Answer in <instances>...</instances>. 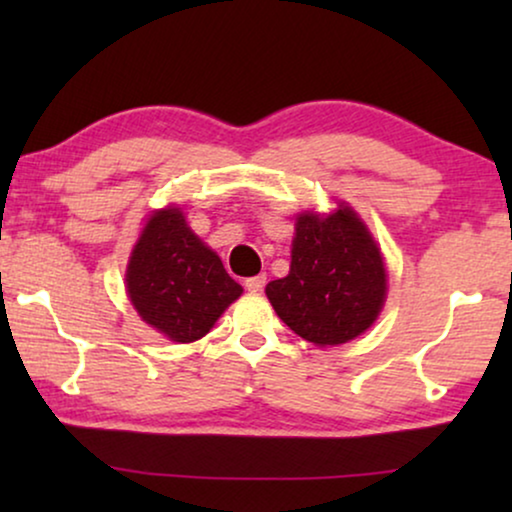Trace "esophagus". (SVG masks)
Listing matches in <instances>:
<instances>
[{"label":"esophagus","instance_id":"1","mask_svg":"<svg viewBox=\"0 0 512 512\" xmlns=\"http://www.w3.org/2000/svg\"><path fill=\"white\" fill-rule=\"evenodd\" d=\"M244 286H247V291H251V293H258V291H263V286H265V275L249 277L247 282H244Z\"/></svg>","mask_w":512,"mask_h":512}]
</instances>
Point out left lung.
<instances>
[{
	"label": "left lung",
	"mask_w": 512,
	"mask_h": 512,
	"mask_svg": "<svg viewBox=\"0 0 512 512\" xmlns=\"http://www.w3.org/2000/svg\"><path fill=\"white\" fill-rule=\"evenodd\" d=\"M265 293L293 333L333 347L373 326L387 298V270L366 223L340 202L326 216L298 214L289 275Z\"/></svg>",
	"instance_id": "left-lung-1"
}]
</instances>
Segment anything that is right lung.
<instances>
[{
	"instance_id": "1",
	"label": "right lung",
	"mask_w": 512,
	"mask_h": 512,
	"mask_svg": "<svg viewBox=\"0 0 512 512\" xmlns=\"http://www.w3.org/2000/svg\"><path fill=\"white\" fill-rule=\"evenodd\" d=\"M125 289L146 324L172 342L205 338L226 307L242 296L216 251L188 228L179 207L149 216L132 249Z\"/></svg>"
}]
</instances>
